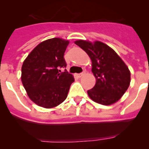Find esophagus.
Returning a JSON list of instances; mask_svg holds the SVG:
<instances>
[{"label":"esophagus","instance_id":"esophagus-1","mask_svg":"<svg viewBox=\"0 0 149 149\" xmlns=\"http://www.w3.org/2000/svg\"><path fill=\"white\" fill-rule=\"evenodd\" d=\"M84 74H85V72H82V73L78 74V77H83V76H84Z\"/></svg>","mask_w":149,"mask_h":149}]
</instances>
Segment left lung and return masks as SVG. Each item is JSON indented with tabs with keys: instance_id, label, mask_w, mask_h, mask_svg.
<instances>
[{
	"instance_id": "8db88e82",
	"label": "left lung",
	"mask_w": 149,
	"mask_h": 149,
	"mask_svg": "<svg viewBox=\"0 0 149 149\" xmlns=\"http://www.w3.org/2000/svg\"><path fill=\"white\" fill-rule=\"evenodd\" d=\"M77 45L90 57L92 72L95 77L94 87L87 91L89 98L102 105L119 101L128 89L131 72L120 56L110 46L100 41L77 40Z\"/></svg>"
}]
</instances>
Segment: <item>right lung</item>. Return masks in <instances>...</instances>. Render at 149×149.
<instances>
[{
	"label": "right lung",
	"instance_id": "right-lung-1",
	"mask_svg": "<svg viewBox=\"0 0 149 149\" xmlns=\"http://www.w3.org/2000/svg\"><path fill=\"white\" fill-rule=\"evenodd\" d=\"M69 41L52 38L39 43L28 54L22 67V82L30 99L44 108L58 106L68 95L73 75L63 57Z\"/></svg>",
	"mask_w": 149,
	"mask_h": 149
}]
</instances>
